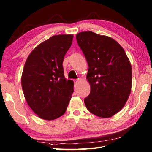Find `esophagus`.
Masks as SVG:
<instances>
[{
  "instance_id": "obj_1",
  "label": "esophagus",
  "mask_w": 152,
  "mask_h": 152,
  "mask_svg": "<svg viewBox=\"0 0 152 152\" xmlns=\"http://www.w3.org/2000/svg\"><path fill=\"white\" fill-rule=\"evenodd\" d=\"M80 81V79H78V80H74V84H75V85L76 84L78 83V82Z\"/></svg>"
}]
</instances>
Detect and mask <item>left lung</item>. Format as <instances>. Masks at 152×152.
<instances>
[{
    "label": "left lung",
    "instance_id": "8db88e82",
    "mask_svg": "<svg viewBox=\"0 0 152 152\" xmlns=\"http://www.w3.org/2000/svg\"><path fill=\"white\" fill-rule=\"evenodd\" d=\"M77 42L88 65L87 81L91 92L84 99L90 112L109 118L120 111L132 91V68L117 42L92 31L80 32Z\"/></svg>",
    "mask_w": 152,
    "mask_h": 152
}]
</instances>
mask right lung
Instances as JSON below:
<instances>
[{
    "label": "right lung",
    "mask_w": 152,
    "mask_h": 152,
    "mask_svg": "<svg viewBox=\"0 0 152 152\" xmlns=\"http://www.w3.org/2000/svg\"><path fill=\"white\" fill-rule=\"evenodd\" d=\"M73 37L52 36L38 45L25 63L21 76L25 99L41 119L50 121L61 117L70 102L74 82L66 80L62 63Z\"/></svg>",
    "instance_id": "add662e5"
}]
</instances>
